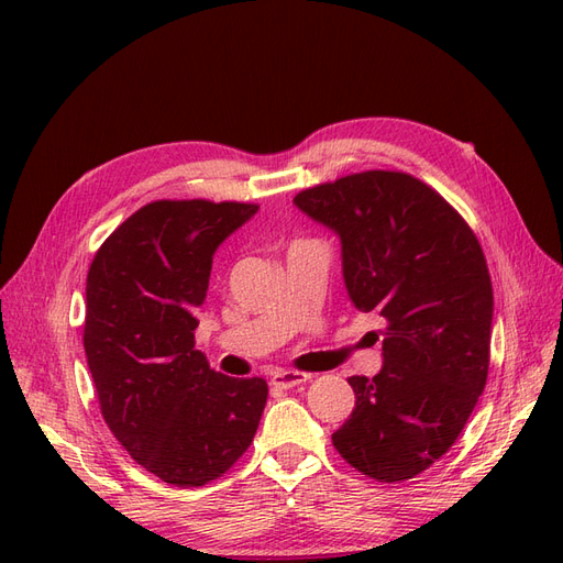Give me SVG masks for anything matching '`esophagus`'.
<instances>
[{"label": "esophagus", "instance_id": "obj_1", "mask_svg": "<svg viewBox=\"0 0 563 563\" xmlns=\"http://www.w3.org/2000/svg\"><path fill=\"white\" fill-rule=\"evenodd\" d=\"M308 380H310L308 373H300V371H279L269 378L272 387H277V389H294V387L308 383Z\"/></svg>", "mask_w": 563, "mask_h": 563}]
</instances>
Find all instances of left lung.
Wrapping results in <instances>:
<instances>
[{
  "label": "left lung",
  "instance_id": "1",
  "mask_svg": "<svg viewBox=\"0 0 563 563\" xmlns=\"http://www.w3.org/2000/svg\"><path fill=\"white\" fill-rule=\"evenodd\" d=\"M294 203L340 240L354 308L387 321L383 368L350 378L356 406L333 446L373 479H411L453 446L486 385L484 251L451 203L408 174L345 176Z\"/></svg>",
  "mask_w": 563,
  "mask_h": 563
}]
</instances>
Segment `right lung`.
Returning a JSON list of instances; mask_svg holds the SVG:
<instances>
[{
    "label": "right lung",
    "mask_w": 563,
    "mask_h": 563,
    "mask_svg": "<svg viewBox=\"0 0 563 563\" xmlns=\"http://www.w3.org/2000/svg\"><path fill=\"white\" fill-rule=\"evenodd\" d=\"M258 213L236 201H152L98 249L84 352L108 428L174 486L225 474L258 430L263 378H230L195 350L213 253Z\"/></svg>",
    "instance_id": "right-lung-1"
}]
</instances>
